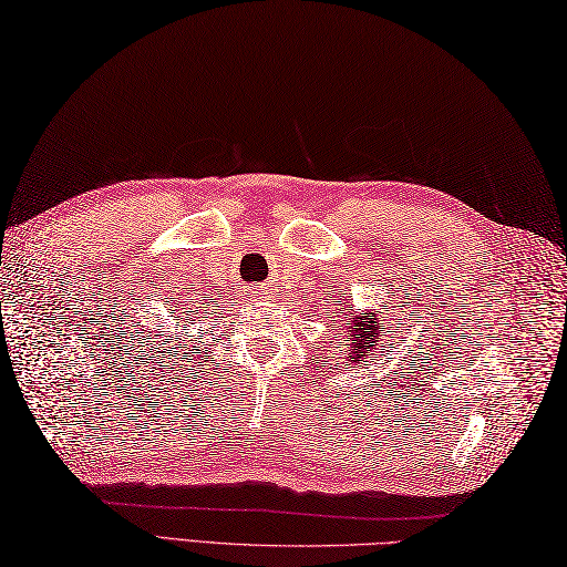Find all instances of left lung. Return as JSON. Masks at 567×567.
Wrapping results in <instances>:
<instances>
[{"label": "left lung", "instance_id": "1", "mask_svg": "<svg viewBox=\"0 0 567 567\" xmlns=\"http://www.w3.org/2000/svg\"><path fill=\"white\" fill-rule=\"evenodd\" d=\"M346 319H348V311H346ZM355 331H353V343H351V353H348V358L353 355V363H358V360H363L370 351L372 355V348H378V336H380V321L382 319V311L380 315H372V319H365V317H358L355 319ZM353 329V327H348ZM392 346V343H390ZM380 351H384V346L380 348ZM365 363V360H363Z\"/></svg>", "mask_w": 567, "mask_h": 567}]
</instances>
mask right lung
I'll list each match as a JSON object with an SVG mask.
<instances>
[{"instance_id": "right-lung-1", "label": "right lung", "mask_w": 567, "mask_h": 567, "mask_svg": "<svg viewBox=\"0 0 567 567\" xmlns=\"http://www.w3.org/2000/svg\"><path fill=\"white\" fill-rule=\"evenodd\" d=\"M173 315H175V309H173ZM177 327H179V319L175 321V329H177ZM183 329H185V333H187V323H183ZM167 343H171V341H167Z\"/></svg>"}]
</instances>
